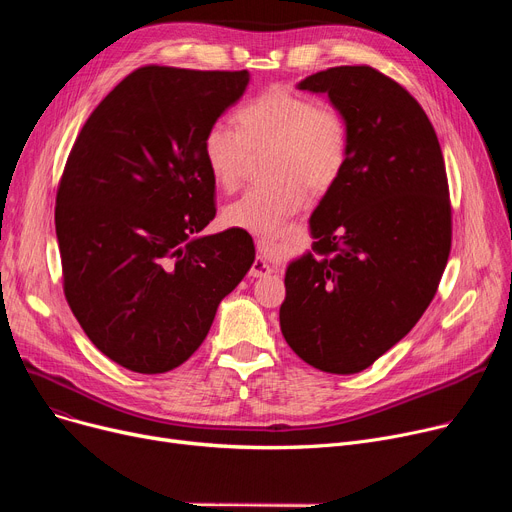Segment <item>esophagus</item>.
Returning <instances> with one entry per match:
<instances>
[{
  "instance_id": "34e87169",
  "label": "esophagus",
  "mask_w": 512,
  "mask_h": 512,
  "mask_svg": "<svg viewBox=\"0 0 512 512\" xmlns=\"http://www.w3.org/2000/svg\"><path fill=\"white\" fill-rule=\"evenodd\" d=\"M272 245H274V242L270 238H259L257 240L259 255L253 261L251 272H249L253 278H263V276H270L272 274V261H270V257H267V251L272 249Z\"/></svg>"
}]
</instances>
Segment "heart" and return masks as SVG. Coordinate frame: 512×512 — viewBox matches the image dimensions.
<instances>
[{"mask_svg": "<svg viewBox=\"0 0 512 512\" xmlns=\"http://www.w3.org/2000/svg\"><path fill=\"white\" fill-rule=\"evenodd\" d=\"M236 122L238 128L215 122L203 155L215 182L232 191L245 178L251 151L274 149L270 174L276 178L251 186L224 209L228 226L253 234H276L307 203V184L326 191L351 153V126L340 110L286 89H270L242 105Z\"/></svg>", "mask_w": 512, "mask_h": 512, "instance_id": "1", "label": "heart"}]
</instances>
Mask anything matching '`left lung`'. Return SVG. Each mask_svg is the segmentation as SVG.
I'll list each match as a JSON object with an SVG mask.
<instances>
[{"mask_svg":"<svg viewBox=\"0 0 512 512\" xmlns=\"http://www.w3.org/2000/svg\"><path fill=\"white\" fill-rule=\"evenodd\" d=\"M351 126V153L309 218L311 251L286 267L280 330L305 363L357 373L405 338L432 303L450 253V201L421 105L369 66L307 76Z\"/></svg>","mask_w":512,"mask_h":512,"instance_id":"left-lung-1","label":"left lung"}]
</instances>
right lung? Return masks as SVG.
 Wrapping results in <instances>:
<instances>
[{
  "label": "right lung",
  "mask_w": 512,
  "mask_h": 512,
  "mask_svg": "<svg viewBox=\"0 0 512 512\" xmlns=\"http://www.w3.org/2000/svg\"><path fill=\"white\" fill-rule=\"evenodd\" d=\"M247 70L145 66L85 122L56 199L68 305L89 340L137 373L182 365L247 276V230L215 218L207 130L249 87Z\"/></svg>",
  "instance_id": "obj_1"
}]
</instances>
